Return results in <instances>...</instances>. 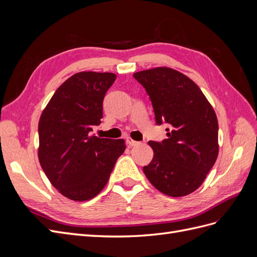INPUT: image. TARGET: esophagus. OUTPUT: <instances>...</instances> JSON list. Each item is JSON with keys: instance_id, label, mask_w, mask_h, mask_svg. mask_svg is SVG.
Returning <instances> with one entry per match:
<instances>
[{"instance_id": "34e87169", "label": "esophagus", "mask_w": 257, "mask_h": 257, "mask_svg": "<svg viewBox=\"0 0 257 257\" xmlns=\"http://www.w3.org/2000/svg\"><path fill=\"white\" fill-rule=\"evenodd\" d=\"M126 143H127V145H128L130 147H134V146H136V145L139 144L138 142L133 141V139H132L131 137H127V138H126Z\"/></svg>"}]
</instances>
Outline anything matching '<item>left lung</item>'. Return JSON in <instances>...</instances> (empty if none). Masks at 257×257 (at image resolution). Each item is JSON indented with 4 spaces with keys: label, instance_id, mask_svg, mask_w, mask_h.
<instances>
[{
    "label": "left lung",
    "instance_id": "left-lung-1",
    "mask_svg": "<svg viewBox=\"0 0 257 257\" xmlns=\"http://www.w3.org/2000/svg\"><path fill=\"white\" fill-rule=\"evenodd\" d=\"M133 76L151 99L158 125H169L166 139L148 143L154 155L144 173L165 195H189L204 182L219 154L213 108L195 82L173 68L157 67Z\"/></svg>",
    "mask_w": 257,
    "mask_h": 257
}]
</instances>
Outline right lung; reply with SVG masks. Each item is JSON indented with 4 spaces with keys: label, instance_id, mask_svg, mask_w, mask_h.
I'll return each mask as SVG.
<instances>
[{
    "label": "right lung",
    "instance_id": "1",
    "mask_svg": "<svg viewBox=\"0 0 257 257\" xmlns=\"http://www.w3.org/2000/svg\"><path fill=\"white\" fill-rule=\"evenodd\" d=\"M115 78L112 73H77L60 85L41 115L38 160L51 184L72 200L95 197L126 148L123 139L91 136Z\"/></svg>",
    "mask_w": 257,
    "mask_h": 257
}]
</instances>
